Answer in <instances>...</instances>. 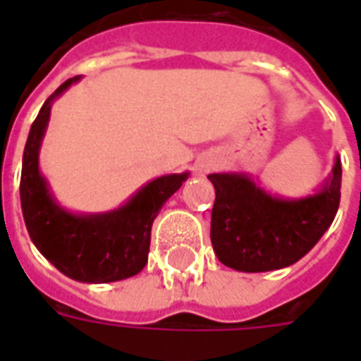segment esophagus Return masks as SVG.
Returning a JSON list of instances; mask_svg holds the SVG:
<instances>
[{
  "label": "esophagus",
  "mask_w": 361,
  "mask_h": 361,
  "mask_svg": "<svg viewBox=\"0 0 361 361\" xmlns=\"http://www.w3.org/2000/svg\"><path fill=\"white\" fill-rule=\"evenodd\" d=\"M216 166V162L212 160V158H203V160H199L195 166V173L197 176H204V173H209Z\"/></svg>",
  "instance_id": "obj_1"
}]
</instances>
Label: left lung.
Masks as SVG:
<instances>
[{
	"mask_svg": "<svg viewBox=\"0 0 361 361\" xmlns=\"http://www.w3.org/2000/svg\"><path fill=\"white\" fill-rule=\"evenodd\" d=\"M216 199L211 242L222 265L242 272H267L294 265L333 224L341 204V158L313 195H271L247 173H209Z\"/></svg>",
	"mask_w": 361,
	"mask_h": 361,
	"instance_id": "1",
	"label": "left lung"
}]
</instances>
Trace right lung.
Segmentation results:
<instances>
[{
    "mask_svg": "<svg viewBox=\"0 0 361 361\" xmlns=\"http://www.w3.org/2000/svg\"><path fill=\"white\" fill-rule=\"evenodd\" d=\"M79 79H67L44 102L30 127L23 154L20 209L36 250L59 272L87 284H104L135 276L145 269L152 222L162 204L188 180L189 172L168 173L149 181L114 211L75 214L63 209L40 173L38 154L51 104Z\"/></svg>",
    "mask_w": 361,
    "mask_h": 361,
    "instance_id": "obj_1",
    "label": "right lung"
}]
</instances>
